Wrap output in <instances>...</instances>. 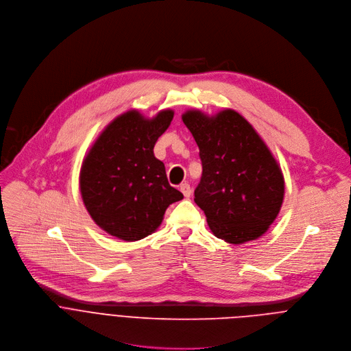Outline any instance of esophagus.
<instances>
[{
  "mask_svg": "<svg viewBox=\"0 0 351 351\" xmlns=\"http://www.w3.org/2000/svg\"><path fill=\"white\" fill-rule=\"evenodd\" d=\"M180 191L182 192V195L185 196V197H189L191 196V193H192V189H191V185L189 184H181L180 185Z\"/></svg>",
  "mask_w": 351,
  "mask_h": 351,
  "instance_id": "34e87169",
  "label": "esophagus"
}]
</instances>
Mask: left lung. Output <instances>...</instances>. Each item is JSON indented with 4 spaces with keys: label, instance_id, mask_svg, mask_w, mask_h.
Returning <instances> with one entry per match:
<instances>
[{
    "label": "left lung",
    "instance_id": "8db88e82",
    "mask_svg": "<svg viewBox=\"0 0 351 351\" xmlns=\"http://www.w3.org/2000/svg\"><path fill=\"white\" fill-rule=\"evenodd\" d=\"M181 117L199 147L203 171L195 203L210 231L232 245L260 238L285 195L282 170L269 148L234 109L212 116L191 109Z\"/></svg>",
    "mask_w": 351,
    "mask_h": 351
}]
</instances>
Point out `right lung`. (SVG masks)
I'll return each instance as SVG.
<instances>
[{
    "mask_svg": "<svg viewBox=\"0 0 351 351\" xmlns=\"http://www.w3.org/2000/svg\"><path fill=\"white\" fill-rule=\"evenodd\" d=\"M173 116L171 109L152 119L128 110L104 128L87 152L80 170L82 197L91 219L109 235L127 242L151 235L166 208L184 197L154 155Z\"/></svg>",
    "mask_w": 351,
    "mask_h": 351,
    "instance_id": "add662e5",
    "label": "right lung"
}]
</instances>
